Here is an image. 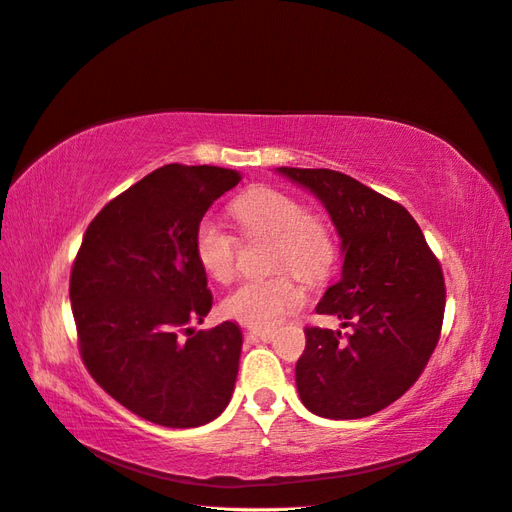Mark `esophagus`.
Instances as JSON below:
<instances>
[{
    "mask_svg": "<svg viewBox=\"0 0 512 512\" xmlns=\"http://www.w3.org/2000/svg\"><path fill=\"white\" fill-rule=\"evenodd\" d=\"M250 337L256 339V342H273L275 331H256V329H252Z\"/></svg>",
    "mask_w": 512,
    "mask_h": 512,
    "instance_id": "esophagus-1",
    "label": "esophagus"
}]
</instances>
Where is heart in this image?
<instances>
[{"instance_id": "obj_1", "label": "heart", "mask_w": 512, "mask_h": 512, "mask_svg": "<svg viewBox=\"0 0 512 512\" xmlns=\"http://www.w3.org/2000/svg\"><path fill=\"white\" fill-rule=\"evenodd\" d=\"M230 215L245 239L271 237L269 269L280 271L265 280L243 282L222 303L226 318L256 331H271L303 305V292L290 269L303 282H324L339 256L335 228L318 211H307L297 196L269 185H254L230 203ZM196 262L213 282L228 284L237 273L239 239L218 222L205 218L194 228Z\"/></svg>"}]
</instances>
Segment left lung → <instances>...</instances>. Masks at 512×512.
<instances>
[{
  "mask_svg": "<svg viewBox=\"0 0 512 512\" xmlns=\"http://www.w3.org/2000/svg\"><path fill=\"white\" fill-rule=\"evenodd\" d=\"M312 190L342 237V280L316 314L352 333L305 327L297 389L309 412L363 418L391 406L423 374L438 346L446 286L416 220L395 200L329 168H277Z\"/></svg>",
  "mask_w": 512,
  "mask_h": 512,
  "instance_id": "8db88e82",
  "label": "left lung"
}]
</instances>
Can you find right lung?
Listing matches in <instances>:
<instances>
[{"label": "right lung", "mask_w": 512, "mask_h": 512, "mask_svg": "<svg viewBox=\"0 0 512 512\" xmlns=\"http://www.w3.org/2000/svg\"><path fill=\"white\" fill-rule=\"evenodd\" d=\"M241 173L166 164L106 203L70 273L81 359L102 389L149 423L185 429L220 416L235 389V322L194 331L213 297L192 250L196 224Z\"/></svg>", "instance_id": "right-lung-1"}]
</instances>
